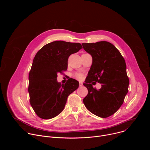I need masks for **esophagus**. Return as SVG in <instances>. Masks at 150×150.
Wrapping results in <instances>:
<instances>
[{
  "label": "esophagus",
  "mask_w": 150,
  "mask_h": 150,
  "mask_svg": "<svg viewBox=\"0 0 150 150\" xmlns=\"http://www.w3.org/2000/svg\"><path fill=\"white\" fill-rule=\"evenodd\" d=\"M83 86V83L82 82H79V87H82Z\"/></svg>",
  "instance_id": "1"
}]
</instances>
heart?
I'll return each mask as SVG.
<instances>
[{
  "mask_svg": "<svg viewBox=\"0 0 150 150\" xmlns=\"http://www.w3.org/2000/svg\"><path fill=\"white\" fill-rule=\"evenodd\" d=\"M74 76H75V78L76 79H77L78 80H82L83 79V75L81 73H76V74H75Z\"/></svg>",
  "mask_w": 150,
  "mask_h": 150,
  "instance_id": "obj_1",
  "label": "heart"
}]
</instances>
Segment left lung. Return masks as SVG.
I'll use <instances>...</instances> for the list:
<instances>
[{"label": "left lung", "instance_id": "left-lung-1", "mask_svg": "<svg viewBox=\"0 0 150 150\" xmlns=\"http://www.w3.org/2000/svg\"><path fill=\"white\" fill-rule=\"evenodd\" d=\"M82 45L93 58L88 76L83 83L88 90L83 104L94 115L108 117L118 110L128 92L129 81L125 60L109 42H84ZM92 81L101 83L102 88L98 91L94 89L91 83Z\"/></svg>", "mask_w": 150, "mask_h": 150}]
</instances>
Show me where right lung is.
Returning <instances> with one entry per match:
<instances>
[{"label": "right lung", "instance_id": "add662e5", "mask_svg": "<svg viewBox=\"0 0 150 150\" xmlns=\"http://www.w3.org/2000/svg\"><path fill=\"white\" fill-rule=\"evenodd\" d=\"M82 48L79 42L55 41L42 47L35 54L29 74L30 101L37 115L50 119L64 109L68 96L79 87L69 78L65 84L57 81V73L66 71L69 56Z\"/></svg>", "mask_w": 150, "mask_h": 150}]
</instances>
